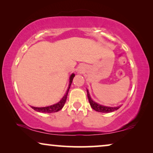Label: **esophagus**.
I'll use <instances>...</instances> for the list:
<instances>
[{"mask_svg":"<svg viewBox=\"0 0 153 153\" xmlns=\"http://www.w3.org/2000/svg\"><path fill=\"white\" fill-rule=\"evenodd\" d=\"M80 71H81V70H80Z\"/></svg>","mask_w":153,"mask_h":153,"instance_id":"obj_1","label":"esophagus"}]
</instances>
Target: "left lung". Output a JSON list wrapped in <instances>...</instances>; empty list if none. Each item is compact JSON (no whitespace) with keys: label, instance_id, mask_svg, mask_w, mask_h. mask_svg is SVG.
<instances>
[{"label":"left lung","instance_id":"8db88e82","mask_svg":"<svg viewBox=\"0 0 153 153\" xmlns=\"http://www.w3.org/2000/svg\"><path fill=\"white\" fill-rule=\"evenodd\" d=\"M87 95L88 98L89 103L91 104V106L93 108L94 110L96 111L100 112V113H110L113 112L114 111L118 110L120 106H116V107H110V106H105L103 105H100V104L96 103L93 101V100L91 99V96H90L89 92L87 90Z\"/></svg>","mask_w":153,"mask_h":153}]
</instances>
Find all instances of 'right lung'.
Wrapping results in <instances>:
<instances>
[{"label":"right lung","mask_w":153,"mask_h":153,"mask_svg":"<svg viewBox=\"0 0 153 153\" xmlns=\"http://www.w3.org/2000/svg\"><path fill=\"white\" fill-rule=\"evenodd\" d=\"M74 76H75L74 74H72V75L70 76V83H69L68 88V90H67L65 95L63 96V97H62L61 100H60V102H58V103H56L55 104H53V105L46 106V107H35V106H31V107H32V108H33L35 111H37L42 112V113H54V112H57V111H60V109H62V108L63 107L64 104L66 102L69 90H70V85H71V84H72V80H73V79H74Z\"/></svg>","instance_id":"obj_1"}]
</instances>
